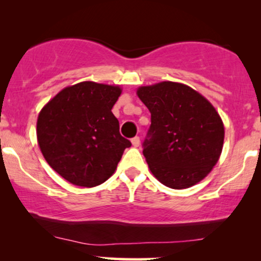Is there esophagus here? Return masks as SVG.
Listing matches in <instances>:
<instances>
[{"instance_id": "obj_1", "label": "esophagus", "mask_w": 261, "mask_h": 261, "mask_svg": "<svg viewBox=\"0 0 261 261\" xmlns=\"http://www.w3.org/2000/svg\"><path fill=\"white\" fill-rule=\"evenodd\" d=\"M131 143H133L134 147H139V146H140V137L139 136L134 137V139L131 140Z\"/></svg>"}]
</instances>
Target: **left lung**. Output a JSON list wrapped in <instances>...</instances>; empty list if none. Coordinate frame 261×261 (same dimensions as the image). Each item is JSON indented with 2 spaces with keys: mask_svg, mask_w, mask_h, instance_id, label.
Segmentation results:
<instances>
[{
  "mask_svg": "<svg viewBox=\"0 0 261 261\" xmlns=\"http://www.w3.org/2000/svg\"><path fill=\"white\" fill-rule=\"evenodd\" d=\"M137 95L151 113L142 146L152 174L172 189L202 180L223 147L224 126L214 106L189 86L169 81L140 87Z\"/></svg>",
  "mask_w": 261,
  "mask_h": 261,
  "instance_id": "obj_1",
  "label": "left lung"
}]
</instances>
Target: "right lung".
Masks as SVG:
<instances>
[{
  "label": "right lung",
  "instance_id": "add662e5",
  "mask_svg": "<svg viewBox=\"0 0 261 261\" xmlns=\"http://www.w3.org/2000/svg\"><path fill=\"white\" fill-rule=\"evenodd\" d=\"M120 94L119 86L86 81L66 87L39 113L41 153L71 184L92 188L104 182L131 146L112 113Z\"/></svg>",
  "mask_w": 261,
  "mask_h": 261
}]
</instances>
